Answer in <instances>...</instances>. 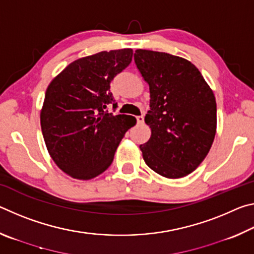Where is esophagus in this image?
<instances>
[{"label":"esophagus","instance_id":"34e87169","mask_svg":"<svg viewBox=\"0 0 254 254\" xmlns=\"http://www.w3.org/2000/svg\"><path fill=\"white\" fill-rule=\"evenodd\" d=\"M143 121H144V118L141 115V117H136V123L137 124H143Z\"/></svg>","mask_w":254,"mask_h":254}]
</instances>
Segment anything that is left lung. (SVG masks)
<instances>
[{"label": "left lung", "instance_id": "8db88e82", "mask_svg": "<svg viewBox=\"0 0 254 254\" xmlns=\"http://www.w3.org/2000/svg\"><path fill=\"white\" fill-rule=\"evenodd\" d=\"M137 69L149 85L151 128L140 145L149 168L177 179L192 173L209 152L216 133V101L194 64L159 51L137 49Z\"/></svg>", "mask_w": 254, "mask_h": 254}]
</instances>
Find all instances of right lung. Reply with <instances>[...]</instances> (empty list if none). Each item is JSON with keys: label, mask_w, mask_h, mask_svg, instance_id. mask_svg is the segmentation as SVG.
Segmentation results:
<instances>
[{"label": "right lung", "mask_w": 254, "mask_h": 254, "mask_svg": "<svg viewBox=\"0 0 254 254\" xmlns=\"http://www.w3.org/2000/svg\"><path fill=\"white\" fill-rule=\"evenodd\" d=\"M132 49H119L75 60L51 80L40 112L47 150L66 175L89 180L109 168L131 115H113L111 81L130 65ZM136 122V121H135Z\"/></svg>", "instance_id": "obj_1"}]
</instances>
